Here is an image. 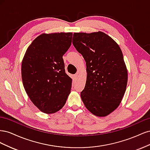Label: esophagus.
I'll return each mask as SVG.
<instances>
[{"mask_svg":"<svg viewBox=\"0 0 150 150\" xmlns=\"http://www.w3.org/2000/svg\"><path fill=\"white\" fill-rule=\"evenodd\" d=\"M78 75H79V72H77V73L76 74H74V78H77L78 77Z\"/></svg>","mask_w":150,"mask_h":150,"instance_id":"34e87169","label":"esophagus"}]
</instances>
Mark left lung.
I'll list each match as a JSON object with an SVG mask.
<instances>
[{
	"label": "left lung",
	"instance_id": "8db88e82",
	"mask_svg": "<svg viewBox=\"0 0 150 150\" xmlns=\"http://www.w3.org/2000/svg\"><path fill=\"white\" fill-rule=\"evenodd\" d=\"M72 44L86 62L87 79L81 97L93 115L106 116L118 107L128 71L120 46L103 32L74 33Z\"/></svg>",
	"mask_w": 150,
	"mask_h": 150
}]
</instances>
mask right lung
I'll return each mask as SVG.
<instances>
[{
	"instance_id": "right-lung-1",
	"label": "right lung",
	"mask_w": 150,
	"mask_h": 150,
	"mask_svg": "<svg viewBox=\"0 0 150 150\" xmlns=\"http://www.w3.org/2000/svg\"><path fill=\"white\" fill-rule=\"evenodd\" d=\"M72 34H42L26 51L22 62L23 85L31 101L43 112L54 113L64 106L72 79L62 56L70 47Z\"/></svg>"
}]
</instances>
